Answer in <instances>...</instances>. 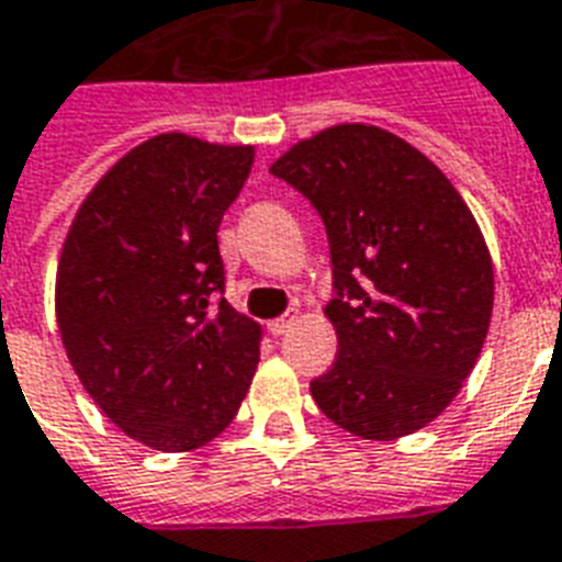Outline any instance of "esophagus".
I'll use <instances>...</instances> for the list:
<instances>
[{
    "mask_svg": "<svg viewBox=\"0 0 562 562\" xmlns=\"http://www.w3.org/2000/svg\"><path fill=\"white\" fill-rule=\"evenodd\" d=\"M291 323H294V314H285V317H277V321L268 323V331L271 335H285L291 328Z\"/></svg>",
    "mask_w": 562,
    "mask_h": 562,
    "instance_id": "obj_1",
    "label": "esophagus"
}]
</instances>
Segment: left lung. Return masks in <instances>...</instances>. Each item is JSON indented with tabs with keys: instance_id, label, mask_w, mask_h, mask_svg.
I'll list each match as a JSON object with an SVG mask.
<instances>
[{
	"instance_id": "left-lung-1",
	"label": "left lung",
	"mask_w": 562,
	"mask_h": 562,
	"mask_svg": "<svg viewBox=\"0 0 562 562\" xmlns=\"http://www.w3.org/2000/svg\"><path fill=\"white\" fill-rule=\"evenodd\" d=\"M317 207L337 358L312 381L326 418L360 439L422 430L476 367L494 312V262L450 178L398 135L337 123L271 164Z\"/></svg>"
}]
</instances>
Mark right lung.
<instances>
[{
  "mask_svg": "<svg viewBox=\"0 0 562 562\" xmlns=\"http://www.w3.org/2000/svg\"><path fill=\"white\" fill-rule=\"evenodd\" d=\"M250 167V144L155 135L91 187L63 241L68 360L109 422L153 450L216 439L257 372L262 326L218 296L216 239Z\"/></svg>",
  "mask_w": 562,
  "mask_h": 562,
  "instance_id": "add662e5",
  "label": "right lung"
}]
</instances>
